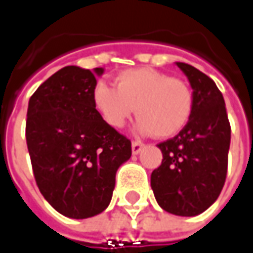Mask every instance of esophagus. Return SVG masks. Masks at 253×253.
<instances>
[{
	"mask_svg": "<svg viewBox=\"0 0 253 253\" xmlns=\"http://www.w3.org/2000/svg\"><path fill=\"white\" fill-rule=\"evenodd\" d=\"M144 147V142L140 140H134L133 144H131V149H133V154L134 155H137V154H140L141 149Z\"/></svg>",
	"mask_w": 253,
	"mask_h": 253,
	"instance_id": "1",
	"label": "esophagus"
}]
</instances>
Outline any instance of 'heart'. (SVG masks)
Returning <instances> with one entry per match:
<instances>
[{"mask_svg": "<svg viewBox=\"0 0 253 253\" xmlns=\"http://www.w3.org/2000/svg\"><path fill=\"white\" fill-rule=\"evenodd\" d=\"M116 88L98 82L92 104L109 126L120 128L137 111V128L161 138L177 134L188 123L194 109V92L181 79L151 68L123 70L116 76Z\"/></svg>", "mask_w": 253, "mask_h": 253, "instance_id": "b5f03b06", "label": "heart"}]
</instances>
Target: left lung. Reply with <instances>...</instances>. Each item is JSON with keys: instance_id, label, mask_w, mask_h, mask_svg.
Instances as JSON below:
<instances>
[{"instance_id": "obj_1", "label": "left lung", "mask_w": 253, "mask_h": 253, "mask_svg": "<svg viewBox=\"0 0 253 253\" xmlns=\"http://www.w3.org/2000/svg\"><path fill=\"white\" fill-rule=\"evenodd\" d=\"M194 90L188 123L162 141V163L151 174L156 202L177 216H197L220 195L227 176L231 127L224 98L212 79L191 65L177 62Z\"/></svg>"}]
</instances>
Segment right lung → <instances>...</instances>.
<instances>
[{"label": "right lung", "instance_id": "obj_1", "mask_svg": "<svg viewBox=\"0 0 253 253\" xmlns=\"http://www.w3.org/2000/svg\"><path fill=\"white\" fill-rule=\"evenodd\" d=\"M104 69L66 66L30 97L26 142L42 197L72 219L105 211L119 166L131 156V141L109 126L92 104Z\"/></svg>", "mask_w": 253, "mask_h": 253}]
</instances>
